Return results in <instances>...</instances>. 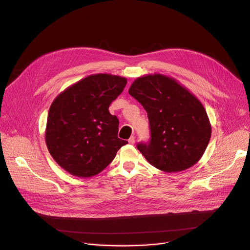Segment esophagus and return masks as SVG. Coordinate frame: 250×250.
<instances>
[{
  "label": "esophagus",
  "mask_w": 250,
  "mask_h": 250,
  "mask_svg": "<svg viewBox=\"0 0 250 250\" xmlns=\"http://www.w3.org/2000/svg\"><path fill=\"white\" fill-rule=\"evenodd\" d=\"M134 142H135V137H134V136H131V137L128 139V144H129V145H134Z\"/></svg>",
  "instance_id": "1"
}]
</instances>
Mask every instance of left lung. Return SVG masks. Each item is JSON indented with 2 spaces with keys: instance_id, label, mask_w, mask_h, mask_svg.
<instances>
[{
  "instance_id": "obj_1",
  "label": "left lung",
  "mask_w": 250,
  "mask_h": 250,
  "mask_svg": "<svg viewBox=\"0 0 250 250\" xmlns=\"http://www.w3.org/2000/svg\"><path fill=\"white\" fill-rule=\"evenodd\" d=\"M128 93L147 113L151 139L137 149L149 164L167 173L194 166L211 134L200 100L176 79L159 73L136 78Z\"/></svg>"
}]
</instances>
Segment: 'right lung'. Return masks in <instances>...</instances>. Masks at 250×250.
Masks as SVG:
<instances>
[{"mask_svg":"<svg viewBox=\"0 0 250 250\" xmlns=\"http://www.w3.org/2000/svg\"><path fill=\"white\" fill-rule=\"evenodd\" d=\"M126 78L93 74L67 87L52 102L45 142L56 163L69 174L89 178L102 172L127 141L118 137L119 120L109 112Z\"/></svg>","mask_w":250,"mask_h":250,"instance_id":"right-lung-1","label":"right lung"}]
</instances>
